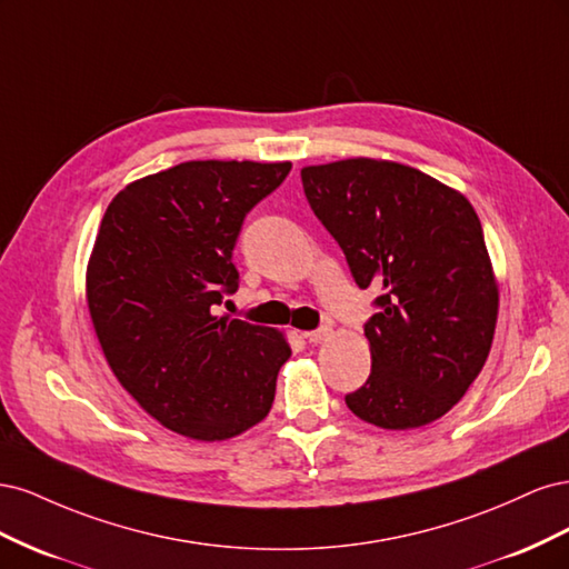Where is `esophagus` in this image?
Segmentation results:
<instances>
[{"label": "esophagus", "instance_id": "34e87169", "mask_svg": "<svg viewBox=\"0 0 569 569\" xmlns=\"http://www.w3.org/2000/svg\"><path fill=\"white\" fill-rule=\"evenodd\" d=\"M332 337V327L330 325H322V327H318V330H311V332H306V339L311 341V343H320V341H327Z\"/></svg>", "mask_w": 569, "mask_h": 569}]
</instances>
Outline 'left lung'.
<instances>
[{
    "mask_svg": "<svg viewBox=\"0 0 569 569\" xmlns=\"http://www.w3.org/2000/svg\"><path fill=\"white\" fill-rule=\"evenodd\" d=\"M313 213L380 313L366 322L372 370L347 393L353 416L412 429L446 416L487 363L498 284L472 203L393 161L301 168Z\"/></svg>",
    "mask_w": 569,
    "mask_h": 569,
    "instance_id": "left-lung-1",
    "label": "left lung"
}]
</instances>
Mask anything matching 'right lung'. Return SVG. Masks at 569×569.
<instances>
[{
    "mask_svg": "<svg viewBox=\"0 0 569 569\" xmlns=\"http://www.w3.org/2000/svg\"><path fill=\"white\" fill-rule=\"evenodd\" d=\"M291 163L187 161L130 182L101 218L88 308L118 382L153 420L197 441L261 422L291 356L282 332L218 318L239 272L242 222Z\"/></svg>",
    "mask_w": 569,
    "mask_h": 569,
    "instance_id": "right-lung-1",
    "label": "right lung"
}]
</instances>
